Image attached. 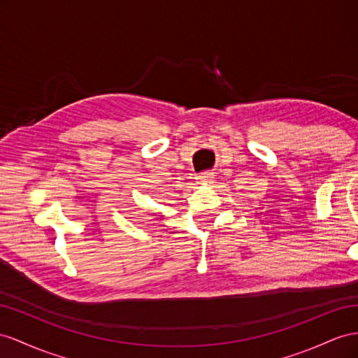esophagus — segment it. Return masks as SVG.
Masks as SVG:
<instances>
[{"label":"esophagus","mask_w":358,"mask_h":358,"mask_svg":"<svg viewBox=\"0 0 358 358\" xmlns=\"http://www.w3.org/2000/svg\"><path fill=\"white\" fill-rule=\"evenodd\" d=\"M199 185H208V182L213 181V173L212 172H201L195 177Z\"/></svg>","instance_id":"1"}]
</instances>
